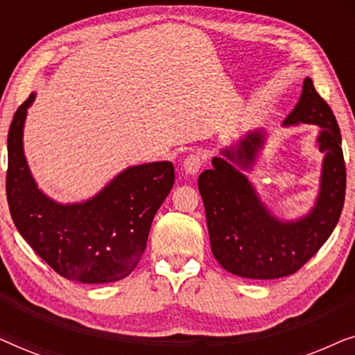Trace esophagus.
Wrapping results in <instances>:
<instances>
[{"mask_svg":"<svg viewBox=\"0 0 355 355\" xmlns=\"http://www.w3.org/2000/svg\"><path fill=\"white\" fill-rule=\"evenodd\" d=\"M203 164V155L200 153H191L187 155V158L182 163V171L186 174H197L200 171Z\"/></svg>","mask_w":355,"mask_h":355,"instance_id":"obj_1","label":"esophagus"}]
</instances>
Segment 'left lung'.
<instances>
[{
  "mask_svg": "<svg viewBox=\"0 0 355 355\" xmlns=\"http://www.w3.org/2000/svg\"><path fill=\"white\" fill-rule=\"evenodd\" d=\"M297 124L322 128L317 137L323 153L320 191L307 215L291 221L276 218L242 173L252 169L263 150L265 130H252L221 148V157L211 159L213 168L198 176L213 255L241 278L276 279L295 273L327 242L341 216L346 196L341 132L310 77H305L297 105L283 121V125Z\"/></svg>",
  "mask_w": 355,
  "mask_h": 355,
  "instance_id": "obj_1",
  "label": "left lung"
}]
</instances>
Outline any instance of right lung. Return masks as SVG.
<instances>
[{
  "label": "right lung",
  "instance_id": "right-lung-1",
  "mask_svg": "<svg viewBox=\"0 0 355 355\" xmlns=\"http://www.w3.org/2000/svg\"><path fill=\"white\" fill-rule=\"evenodd\" d=\"M35 94L8 134L6 196L12 221L58 275L85 284L119 281L142 257L158 208L174 184L171 162L129 166L89 200L60 203L38 189L24 155V124Z\"/></svg>",
  "mask_w": 355,
  "mask_h": 355
}]
</instances>
